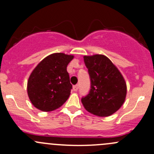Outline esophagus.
Masks as SVG:
<instances>
[{"mask_svg": "<svg viewBox=\"0 0 154 154\" xmlns=\"http://www.w3.org/2000/svg\"><path fill=\"white\" fill-rule=\"evenodd\" d=\"M78 89H79V85H75L73 86V90H74V91H77Z\"/></svg>", "mask_w": 154, "mask_h": 154, "instance_id": "obj_1", "label": "esophagus"}]
</instances>
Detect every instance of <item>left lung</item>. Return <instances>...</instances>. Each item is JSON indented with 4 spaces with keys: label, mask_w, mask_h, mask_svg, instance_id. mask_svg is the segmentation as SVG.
Segmentation results:
<instances>
[{
    "label": "left lung",
    "mask_w": 154,
    "mask_h": 154,
    "mask_svg": "<svg viewBox=\"0 0 154 154\" xmlns=\"http://www.w3.org/2000/svg\"><path fill=\"white\" fill-rule=\"evenodd\" d=\"M91 80L89 93L81 101L86 111L98 116H108L120 108L127 87L117 68L103 54L84 56Z\"/></svg>",
    "instance_id": "1"
}]
</instances>
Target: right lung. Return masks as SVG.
Here are the masks:
<instances>
[{"label": "right lung", "instance_id": "add662e5", "mask_svg": "<svg viewBox=\"0 0 154 154\" xmlns=\"http://www.w3.org/2000/svg\"><path fill=\"white\" fill-rule=\"evenodd\" d=\"M73 58V55L54 53L45 57L32 71L27 82V92L35 108L51 111L66 103L72 88L66 69Z\"/></svg>", "mask_w": 154, "mask_h": 154}]
</instances>
